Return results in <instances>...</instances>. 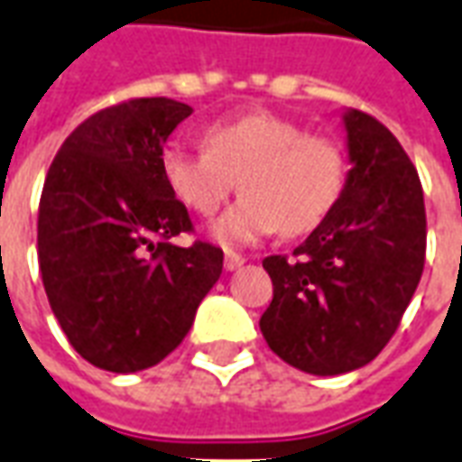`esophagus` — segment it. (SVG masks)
<instances>
[{"label": "esophagus", "mask_w": 462, "mask_h": 462, "mask_svg": "<svg viewBox=\"0 0 462 462\" xmlns=\"http://www.w3.org/2000/svg\"><path fill=\"white\" fill-rule=\"evenodd\" d=\"M242 264H245V257H242V254H235V253L225 254V270H227V273L240 270Z\"/></svg>", "instance_id": "34e87169"}]
</instances>
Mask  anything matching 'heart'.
Segmentation results:
<instances>
[{"mask_svg":"<svg viewBox=\"0 0 462 462\" xmlns=\"http://www.w3.org/2000/svg\"><path fill=\"white\" fill-rule=\"evenodd\" d=\"M202 142L205 152L164 150L162 177L172 198L199 217L215 215L237 180L245 195L212 225V237L222 245H245L277 230L305 235L343 195L340 142L308 134L282 115L253 109L222 119L209 125Z\"/></svg>","mask_w":462,"mask_h":462,"instance_id":"b5f03b06","label":"heart"}]
</instances>
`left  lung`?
Returning <instances> with one entry per match:
<instances>
[{"label":"left lung","instance_id":"8db88e82","mask_svg":"<svg viewBox=\"0 0 462 462\" xmlns=\"http://www.w3.org/2000/svg\"><path fill=\"white\" fill-rule=\"evenodd\" d=\"M340 199L295 247L264 257L273 302L260 318L270 350L310 375L367 365L400 325L425 264L420 177L393 132L345 109Z\"/></svg>","mask_w":462,"mask_h":462}]
</instances>
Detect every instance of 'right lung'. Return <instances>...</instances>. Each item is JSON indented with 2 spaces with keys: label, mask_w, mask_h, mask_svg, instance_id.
Instances as JSON below:
<instances>
[{
  "label": "right lung",
  "mask_w": 462,
  "mask_h": 462,
  "mask_svg": "<svg viewBox=\"0 0 462 462\" xmlns=\"http://www.w3.org/2000/svg\"><path fill=\"white\" fill-rule=\"evenodd\" d=\"M192 107L142 97L102 109L64 140L40 199L44 292L67 340L95 367L157 365L222 275V250L170 237L192 222L162 177V147Z\"/></svg>",
  "instance_id": "obj_1"
}]
</instances>
